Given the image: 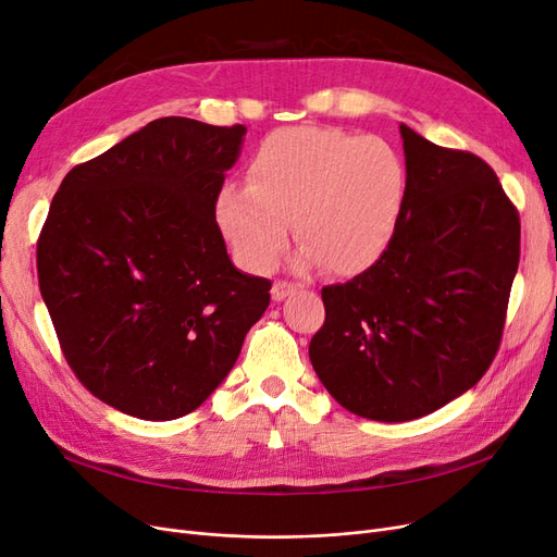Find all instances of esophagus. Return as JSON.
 <instances>
[{"label": "esophagus", "mask_w": 557, "mask_h": 557, "mask_svg": "<svg viewBox=\"0 0 557 557\" xmlns=\"http://www.w3.org/2000/svg\"><path fill=\"white\" fill-rule=\"evenodd\" d=\"M293 290H297V285H295V283H288V281H274V285H272V299H274V301H281V299L288 297Z\"/></svg>", "instance_id": "obj_1"}]
</instances>
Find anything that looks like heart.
I'll return each mask as SVG.
<instances>
[{
  "label": "heart",
  "mask_w": 557,
  "mask_h": 557,
  "mask_svg": "<svg viewBox=\"0 0 557 557\" xmlns=\"http://www.w3.org/2000/svg\"><path fill=\"white\" fill-rule=\"evenodd\" d=\"M404 188V162L385 139L290 127L258 146L246 188H225L215 215L248 269L264 272L276 262L293 221L299 267L323 264L330 274L356 276L391 244Z\"/></svg>",
  "instance_id": "b5f03b06"
}]
</instances>
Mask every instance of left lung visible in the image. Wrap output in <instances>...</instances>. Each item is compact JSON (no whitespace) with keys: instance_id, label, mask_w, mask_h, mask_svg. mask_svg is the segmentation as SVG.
I'll use <instances>...</instances> for the list:
<instances>
[{"instance_id":"1","label":"left lung","mask_w":557,"mask_h":557,"mask_svg":"<svg viewBox=\"0 0 557 557\" xmlns=\"http://www.w3.org/2000/svg\"><path fill=\"white\" fill-rule=\"evenodd\" d=\"M407 188L367 272L323 288L309 358L350 413L404 423L474 387L495 360L520 260V218L491 164L399 125Z\"/></svg>"}]
</instances>
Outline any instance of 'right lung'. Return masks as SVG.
Returning a JSON list of instances; mask_svg holds the SVG:
<instances>
[{"label": "right lung", "instance_id": "obj_1", "mask_svg": "<svg viewBox=\"0 0 557 557\" xmlns=\"http://www.w3.org/2000/svg\"><path fill=\"white\" fill-rule=\"evenodd\" d=\"M244 125L158 117L64 176L37 244L76 379L144 420L195 411L237 362L272 281L232 264L215 201Z\"/></svg>", "mask_w": 557, "mask_h": 557}]
</instances>
